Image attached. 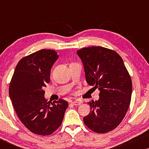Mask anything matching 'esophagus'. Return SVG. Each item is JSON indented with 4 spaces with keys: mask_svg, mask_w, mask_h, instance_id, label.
<instances>
[{
    "mask_svg": "<svg viewBox=\"0 0 149 149\" xmlns=\"http://www.w3.org/2000/svg\"><path fill=\"white\" fill-rule=\"evenodd\" d=\"M81 104V102H79V101H73L71 102V104L72 105H74V106H78V105H80Z\"/></svg>",
    "mask_w": 149,
    "mask_h": 149,
    "instance_id": "34e87169",
    "label": "esophagus"
}]
</instances>
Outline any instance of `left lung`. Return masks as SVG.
Returning a JSON list of instances; mask_svg holds the SVG:
<instances>
[{
    "label": "left lung",
    "instance_id": "obj_1",
    "mask_svg": "<svg viewBox=\"0 0 149 149\" xmlns=\"http://www.w3.org/2000/svg\"><path fill=\"white\" fill-rule=\"evenodd\" d=\"M85 68V79L92 89L100 90V98L88 102L91 111L83 118L85 125L96 133L115 129L130 107L132 83L121 56L100 46L77 51Z\"/></svg>",
    "mask_w": 149,
    "mask_h": 149
}]
</instances>
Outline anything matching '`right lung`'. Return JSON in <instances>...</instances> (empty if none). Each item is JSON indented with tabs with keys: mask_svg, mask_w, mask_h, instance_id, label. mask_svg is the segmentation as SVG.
Returning a JSON list of instances; mask_svg holds the SVG:
<instances>
[{
	"mask_svg": "<svg viewBox=\"0 0 149 149\" xmlns=\"http://www.w3.org/2000/svg\"><path fill=\"white\" fill-rule=\"evenodd\" d=\"M58 58L57 52L41 49L24 57L16 66L9 93L22 123L32 133L50 135L62 124L68 103L63 99L50 102L44 97V87L50 81V71Z\"/></svg>",
	"mask_w": 149,
	"mask_h": 149,
	"instance_id": "obj_1",
	"label": "right lung"
}]
</instances>
